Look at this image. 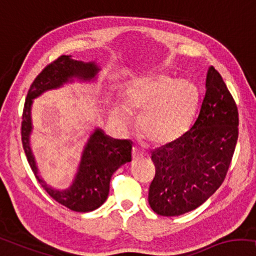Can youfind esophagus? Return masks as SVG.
I'll return each instance as SVG.
<instances>
[{"mask_svg":"<svg viewBox=\"0 0 256 256\" xmlns=\"http://www.w3.org/2000/svg\"><path fill=\"white\" fill-rule=\"evenodd\" d=\"M132 156H133V160H138L140 159V158L144 156V152L142 150L136 148V147H134L132 150Z\"/></svg>","mask_w":256,"mask_h":256,"instance_id":"esophagus-1","label":"esophagus"}]
</instances>
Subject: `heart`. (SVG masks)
I'll use <instances>...</instances> for the list:
<instances>
[{
  "instance_id": "1",
  "label": "heart",
  "mask_w": 256,
  "mask_h": 256,
  "mask_svg": "<svg viewBox=\"0 0 256 256\" xmlns=\"http://www.w3.org/2000/svg\"><path fill=\"white\" fill-rule=\"evenodd\" d=\"M125 104L114 108L112 114L126 125L130 112H139V130L144 138L154 145H167L189 128L200 104L197 86L178 80L167 74L140 78L125 92Z\"/></svg>"
}]
</instances>
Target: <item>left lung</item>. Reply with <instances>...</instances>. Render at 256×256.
Segmentation results:
<instances>
[{"label": "left lung", "instance_id": "1", "mask_svg": "<svg viewBox=\"0 0 256 256\" xmlns=\"http://www.w3.org/2000/svg\"><path fill=\"white\" fill-rule=\"evenodd\" d=\"M205 87L192 128L152 152L156 176L150 186L148 203L164 217L195 210L214 195L224 182L234 154L239 134L236 100L212 66Z\"/></svg>", "mask_w": 256, "mask_h": 256}]
</instances>
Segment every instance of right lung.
<instances>
[{
	"label": "right lung",
	"mask_w": 256,
	"mask_h": 256,
	"mask_svg": "<svg viewBox=\"0 0 256 256\" xmlns=\"http://www.w3.org/2000/svg\"><path fill=\"white\" fill-rule=\"evenodd\" d=\"M97 72L98 67L94 62L84 64L70 59L68 56H59L48 64L32 82L22 116V144L36 178L53 200L75 212L94 211L106 200L111 176L120 166L132 160V142L130 140L112 139L104 134L102 130H95L86 145L76 178L70 188L62 192L52 189L46 186L38 175L37 166L28 142L32 130L31 104L32 100L48 89L60 87L73 78L92 80L96 76Z\"/></svg>",
	"instance_id": "obj_1"
}]
</instances>
